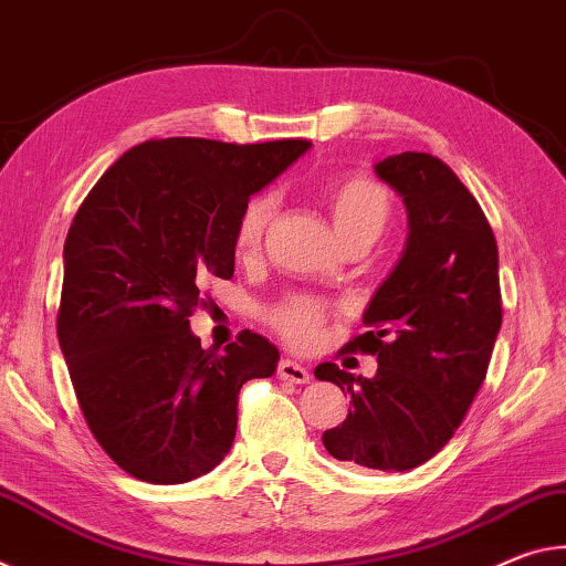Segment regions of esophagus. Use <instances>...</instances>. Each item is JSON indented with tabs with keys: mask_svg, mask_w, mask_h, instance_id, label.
Wrapping results in <instances>:
<instances>
[{
	"mask_svg": "<svg viewBox=\"0 0 566 566\" xmlns=\"http://www.w3.org/2000/svg\"><path fill=\"white\" fill-rule=\"evenodd\" d=\"M277 376H281L283 381H291V384H308L311 381V370L303 364H298V360H291V358H283L281 364H277Z\"/></svg>",
	"mask_w": 566,
	"mask_h": 566,
	"instance_id": "1",
	"label": "esophagus"
}]
</instances>
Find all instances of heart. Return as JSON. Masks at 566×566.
<instances>
[{
	"label": "heart",
	"mask_w": 566,
	"mask_h": 566,
	"mask_svg": "<svg viewBox=\"0 0 566 566\" xmlns=\"http://www.w3.org/2000/svg\"><path fill=\"white\" fill-rule=\"evenodd\" d=\"M277 198L261 192L248 202L235 228L238 253H253L261 245L268 226L275 216ZM328 208L340 240L350 235H378L391 218V198L384 185L370 178H344L328 192ZM326 318V305L311 298H289L273 311V326L298 346H308L318 338V328Z\"/></svg>",
	"instance_id": "b5f03b06"
}]
</instances>
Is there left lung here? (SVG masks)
<instances>
[{
	"mask_svg": "<svg viewBox=\"0 0 566 566\" xmlns=\"http://www.w3.org/2000/svg\"><path fill=\"white\" fill-rule=\"evenodd\" d=\"M374 170L401 196L409 238L364 313L374 331L346 344L376 356V376L316 366L354 403L323 447L350 467L409 471L447 447L484 384L502 328L499 250L476 198L439 157L401 153Z\"/></svg>",
	"mask_w": 566,
	"mask_h": 566,
	"instance_id": "1",
	"label": "left lung"
}]
</instances>
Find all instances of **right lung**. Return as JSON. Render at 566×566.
Masks as SVG:
<instances>
[{"mask_svg": "<svg viewBox=\"0 0 566 566\" xmlns=\"http://www.w3.org/2000/svg\"><path fill=\"white\" fill-rule=\"evenodd\" d=\"M308 140H147L97 180L64 240L57 338L92 437L129 476L185 484L233 447L238 394L275 374L277 348L243 331L200 348L190 313L208 273L233 277L250 196Z\"/></svg>", "mask_w": 566, "mask_h": 566, "instance_id": "right-lung-1", "label": "right lung"}]
</instances>
